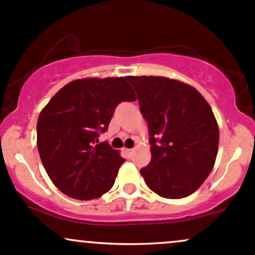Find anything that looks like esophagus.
Returning <instances> with one entry per match:
<instances>
[{
    "label": "esophagus",
    "mask_w": 255,
    "mask_h": 255,
    "mask_svg": "<svg viewBox=\"0 0 255 255\" xmlns=\"http://www.w3.org/2000/svg\"><path fill=\"white\" fill-rule=\"evenodd\" d=\"M125 152H127L128 154H132V153L135 152V149H133V148H127V149H125Z\"/></svg>",
    "instance_id": "esophagus-1"
}]
</instances>
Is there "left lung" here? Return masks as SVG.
Listing matches in <instances>:
<instances>
[{"mask_svg":"<svg viewBox=\"0 0 255 255\" xmlns=\"http://www.w3.org/2000/svg\"><path fill=\"white\" fill-rule=\"evenodd\" d=\"M148 125L152 158L139 172L164 198L190 196L209 176L219 147L212 108L190 85L163 76H128Z\"/></svg>","mask_w":255,"mask_h":255,"instance_id":"left-lung-1","label":"left lung"}]
</instances>
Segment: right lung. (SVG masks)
I'll list each match as a JSON object with an SVG mask.
<instances>
[{
	"label": "right lung",
	"instance_id": "obj_1",
	"mask_svg": "<svg viewBox=\"0 0 255 255\" xmlns=\"http://www.w3.org/2000/svg\"><path fill=\"white\" fill-rule=\"evenodd\" d=\"M127 78L74 80L59 90L37 120V149L52 182L67 196L81 201L101 197L113 187L125 159L108 142L117 106L133 102Z\"/></svg>",
	"mask_w": 255,
	"mask_h": 255
}]
</instances>
